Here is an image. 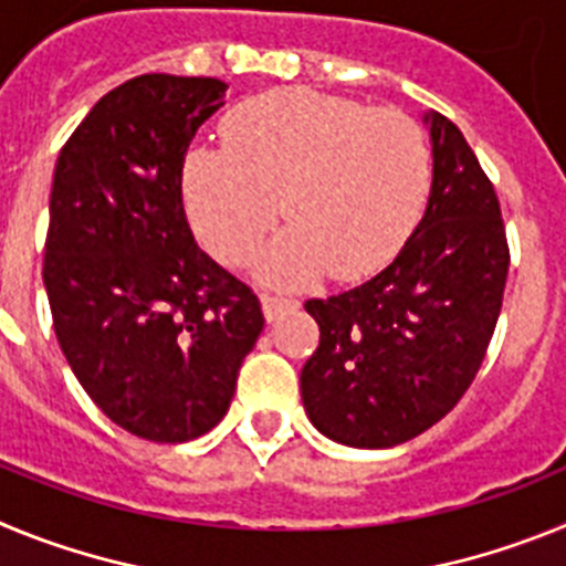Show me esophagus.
<instances>
[{
	"label": "esophagus",
	"mask_w": 566,
	"mask_h": 566,
	"mask_svg": "<svg viewBox=\"0 0 566 566\" xmlns=\"http://www.w3.org/2000/svg\"><path fill=\"white\" fill-rule=\"evenodd\" d=\"M260 306H263V314H266V319L272 323V319H277L283 312H292V308H297V300L263 294V297H260Z\"/></svg>",
	"instance_id": "34e87169"
}]
</instances>
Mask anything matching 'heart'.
<instances>
[{"label":"heart","mask_w":566,"mask_h":566,"mask_svg":"<svg viewBox=\"0 0 566 566\" xmlns=\"http://www.w3.org/2000/svg\"><path fill=\"white\" fill-rule=\"evenodd\" d=\"M227 149L184 164L192 227L209 252L247 266L277 223L263 277L300 286L328 272L357 280L382 269L411 234L431 187V144L402 109H371L314 90H274L223 122Z\"/></svg>","instance_id":"obj_1"}]
</instances>
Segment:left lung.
<instances>
[{
  "instance_id": "obj_1",
  "label": "left lung",
  "mask_w": 566,
  "mask_h": 566,
  "mask_svg": "<svg viewBox=\"0 0 566 566\" xmlns=\"http://www.w3.org/2000/svg\"><path fill=\"white\" fill-rule=\"evenodd\" d=\"M431 124L428 209L391 266L363 286L306 300L319 345L300 394L319 433L391 448L428 431L464 397L502 312L510 249L496 189L457 124Z\"/></svg>"
}]
</instances>
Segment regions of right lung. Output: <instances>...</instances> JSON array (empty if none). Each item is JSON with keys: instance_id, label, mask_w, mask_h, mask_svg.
<instances>
[{"instance_id": "right-lung-1", "label": "right lung", "mask_w": 566, "mask_h": 566, "mask_svg": "<svg viewBox=\"0 0 566 566\" xmlns=\"http://www.w3.org/2000/svg\"><path fill=\"white\" fill-rule=\"evenodd\" d=\"M223 93L221 78H129L84 115L53 172V332L104 417L149 442L212 431L263 332L258 294L195 243L184 212V158Z\"/></svg>"}]
</instances>
